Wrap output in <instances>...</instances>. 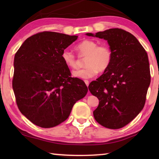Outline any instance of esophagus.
Wrapping results in <instances>:
<instances>
[{"mask_svg":"<svg viewBox=\"0 0 159 159\" xmlns=\"http://www.w3.org/2000/svg\"><path fill=\"white\" fill-rule=\"evenodd\" d=\"M84 82H85V85H87V86H88V85H89V81H88V80H85Z\"/></svg>","mask_w":159,"mask_h":159,"instance_id":"34e87169","label":"esophagus"}]
</instances>
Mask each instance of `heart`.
<instances>
[{"instance_id": "heart-1", "label": "heart", "mask_w": 159, "mask_h": 159, "mask_svg": "<svg viewBox=\"0 0 159 159\" xmlns=\"http://www.w3.org/2000/svg\"><path fill=\"white\" fill-rule=\"evenodd\" d=\"M80 57H85V67L75 70L72 76L78 79H88L95 76L98 71L104 72L109 69L113 60V52L107 45H98V43L90 39L80 42L76 47ZM64 63L71 69H76L79 65V60L76 55L69 49H64L61 52Z\"/></svg>"}]
</instances>
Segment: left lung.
<instances>
[{
    "instance_id": "left-lung-1",
    "label": "left lung",
    "mask_w": 159,
    "mask_h": 159,
    "mask_svg": "<svg viewBox=\"0 0 159 159\" xmlns=\"http://www.w3.org/2000/svg\"><path fill=\"white\" fill-rule=\"evenodd\" d=\"M86 35L106 40L113 52L109 69L88 86L99 99L94 117L104 127L121 128L144 106L151 82L147 53L133 34L123 29H109Z\"/></svg>"
}]
</instances>
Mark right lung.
I'll list each match as a JSON object with an SVG mask.
<instances>
[{"instance_id":"1","label":"right lung","mask_w":159,"mask_h":159,"mask_svg":"<svg viewBox=\"0 0 159 159\" xmlns=\"http://www.w3.org/2000/svg\"><path fill=\"white\" fill-rule=\"evenodd\" d=\"M77 36L43 31L28 38L14 59L12 88L20 111L31 123L48 128L68 118L88 93L85 83L71 77L61 52Z\"/></svg>"}]
</instances>
